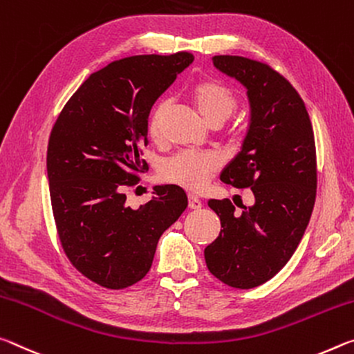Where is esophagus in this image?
<instances>
[{
  "mask_svg": "<svg viewBox=\"0 0 354 354\" xmlns=\"http://www.w3.org/2000/svg\"><path fill=\"white\" fill-rule=\"evenodd\" d=\"M188 207L191 208V210H199V208L202 207V201L198 198V196L189 194L188 196Z\"/></svg>",
  "mask_w": 354,
  "mask_h": 354,
  "instance_id": "obj_1",
  "label": "esophagus"
}]
</instances>
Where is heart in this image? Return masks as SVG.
<instances>
[{
  "label": "heart",
  "instance_id": "b5f03b06",
  "mask_svg": "<svg viewBox=\"0 0 354 354\" xmlns=\"http://www.w3.org/2000/svg\"><path fill=\"white\" fill-rule=\"evenodd\" d=\"M189 95L202 118L213 127L221 125L224 120H227L239 106V100L234 92L227 86L213 80H202L196 83L191 88ZM167 111H169V102L160 100L150 113L147 129L150 138L155 141H158L163 133ZM219 165H221V160L216 153L182 152L167 160L161 166L160 174L165 182L196 191L205 187Z\"/></svg>",
  "mask_w": 354,
  "mask_h": 354
}]
</instances>
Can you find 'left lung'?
Wrapping results in <instances>:
<instances>
[{
    "instance_id": "1",
    "label": "left lung",
    "mask_w": 354,
    "mask_h": 354,
    "mask_svg": "<svg viewBox=\"0 0 354 354\" xmlns=\"http://www.w3.org/2000/svg\"><path fill=\"white\" fill-rule=\"evenodd\" d=\"M212 61L248 89L251 124L221 180L251 188L254 205L239 213L229 199L208 201L223 229L204 256L213 276L248 290L279 273L308 227L317 194L314 130L303 98L268 64L227 55Z\"/></svg>"
}]
</instances>
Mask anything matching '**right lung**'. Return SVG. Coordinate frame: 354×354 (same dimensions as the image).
<instances>
[{"instance_id": "1", "label": "right lung", "mask_w": 354, "mask_h": 354, "mask_svg": "<svg viewBox=\"0 0 354 354\" xmlns=\"http://www.w3.org/2000/svg\"><path fill=\"white\" fill-rule=\"evenodd\" d=\"M193 61L180 51L108 64L68 98L51 129L46 174L57 236L71 263L98 286L120 290L141 281L161 234L188 205L180 187L165 185L133 210L124 189L147 171L150 109Z\"/></svg>"}]
</instances>
